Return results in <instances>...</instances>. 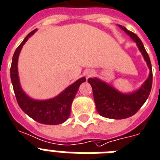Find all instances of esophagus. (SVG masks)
Returning <instances> with one entry per match:
<instances>
[{
    "label": "esophagus",
    "instance_id": "1",
    "mask_svg": "<svg viewBox=\"0 0 160 160\" xmlns=\"http://www.w3.org/2000/svg\"><path fill=\"white\" fill-rule=\"evenodd\" d=\"M92 75H93V72L92 71H91V70H89V71H88V72H86V76L88 77V78L92 76Z\"/></svg>",
    "mask_w": 160,
    "mask_h": 160
}]
</instances>
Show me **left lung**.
Instances as JSON below:
<instances>
[{"label":"left lung","mask_w":160,"mask_h":160,"mask_svg":"<svg viewBox=\"0 0 160 160\" xmlns=\"http://www.w3.org/2000/svg\"><path fill=\"white\" fill-rule=\"evenodd\" d=\"M118 26L135 42L149 68V73L148 78L140 88L127 93L121 92L111 84L98 78H88V82L92 88L93 98L98 112L102 116L116 120L131 117L140 110L150 93L153 80L151 62L141 40L126 27L120 25Z\"/></svg>","instance_id":"8db88e82"}]
</instances>
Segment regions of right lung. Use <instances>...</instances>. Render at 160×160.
I'll return each mask as SVG.
<instances>
[{
    "label": "right lung",
    "mask_w": 160,
    "mask_h": 160,
    "mask_svg": "<svg viewBox=\"0 0 160 160\" xmlns=\"http://www.w3.org/2000/svg\"><path fill=\"white\" fill-rule=\"evenodd\" d=\"M36 31L37 29H35L30 32L15 49L11 67V82L18 104L25 114L39 123L44 125H58L63 123L69 117L72 101L80 85L86 82V78L82 77L79 78L65 88L58 95L50 99L36 100L28 96L20 85L18 72V59L23 45Z\"/></svg>",
    "instance_id": "right-lung-1"
}]
</instances>
